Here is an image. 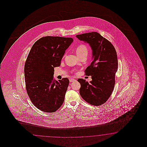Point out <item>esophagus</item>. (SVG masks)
I'll return each instance as SVG.
<instances>
[{"instance_id": "1", "label": "esophagus", "mask_w": 147, "mask_h": 147, "mask_svg": "<svg viewBox=\"0 0 147 147\" xmlns=\"http://www.w3.org/2000/svg\"><path fill=\"white\" fill-rule=\"evenodd\" d=\"M76 79H69V81L71 82H74V81H76Z\"/></svg>"}]
</instances>
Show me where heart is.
<instances>
[{
    "mask_svg": "<svg viewBox=\"0 0 147 147\" xmlns=\"http://www.w3.org/2000/svg\"><path fill=\"white\" fill-rule=\"evenodd\" d=\"M76 52L78 56L81 54L88 53V49L87 47L84 45H80L76 49Z\"/></svg>",
    "mask_w": 147,
    "mask_h": 147,
    "instance_id": "b5f03b06",
    "label": "heart"
}]
</instances>
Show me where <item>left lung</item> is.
Wrapping results in <instances>:
<instances>
[{
    "label": "left lung",
    "instance_id": "obj_1",
    "mask_svg": "<svg viewBox=\"0 0 147 147\" xmlns=\"http://www.w3.org/2000/svg\"><path fill=\"white\" fill-rule=\"evenodd\" d=\"M76 37L89 44L92 51L93 61L85 70L86 75L91 76L89 82L79 79V93L87 102L100 106L111 96L115 86V76L118 67L115 49L108 40L98 33L93 32L76 35Z\"/></svg>",
    "mask_w": 147,
    "mask_h": 147
}]
</instances>
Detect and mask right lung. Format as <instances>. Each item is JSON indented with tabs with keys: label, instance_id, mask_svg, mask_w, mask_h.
I'll list each match as a JSON object with an SVG mask.
<instances>
[{
	"label": "right lung",
	"instance_id": "obj_1",
	"mask_svg": "<svg viewBox=\"0 0 147 147\" xmlns=\"http://www.w3.org/2000/svg\"><path fill=\"white\" fill-rule=\"evenodd\" d=\"M73 41L71 38L45 36L36 41L28 54L24 67L26 91L41 111H56L64 101L69 81L67 78L54 80V71Z\"/></svg>",
	"mask_w": 147,
	"mask_h": 147
}]
</instances>
